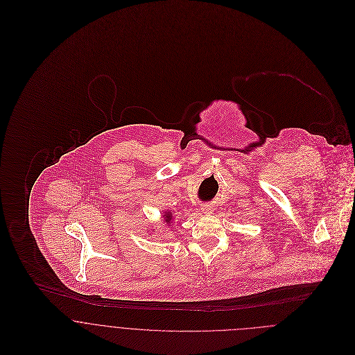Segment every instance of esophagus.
Instances as JSON below:
<instances>
[{
    "mask_svg": "<svg viewBox=\"0 0 355 355\" xmlns=\"http://www.w3.org/2000/svg\"><path fill=\"white\" fill-rule=\"evenodd\" d=\"M201 210H202L203 213H210L213 210V206L209 205V203H205V205H202Z\"/></svg>",
    "mask_w": 355,
    "mask_h": 355,
    "instance_id": "34e87169",
    "label": "esophagus"
}]
</instances>
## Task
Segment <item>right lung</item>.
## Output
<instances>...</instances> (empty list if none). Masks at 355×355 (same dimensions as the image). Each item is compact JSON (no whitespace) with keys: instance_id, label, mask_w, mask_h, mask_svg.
I'll return each mask as SVG.
<instances>
[{"instance_id":"1","label":"right lung","mask_w":355,"mask_h":355,"mask_svg":"<svg viewBox=\"0 0 355 355\" xmlns=\"http://www.w3.org/2000/svg\"><path fill=\"white\" fill-rule=\"evenodd\" d=\"M164 220L166 221V224H169V223L172 221V213H165V216H164Z\"/></svg>"}]
</instances>
